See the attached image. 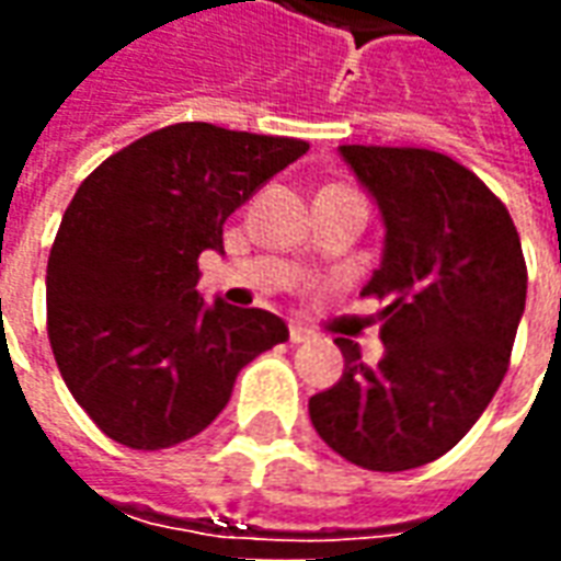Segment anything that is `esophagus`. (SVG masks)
<instances>
[{"mask_svg": "<svg viewBox=\"0 0 561 561\" xmlns=\"http://www.w3.org/2000/svg\"><path fill=\"white\" fill-rule=\"evenodd\" d=\"M288 336H291L294 345L316 340V333H312V330H309V328H304V324H291V328H288Z\"/></svg>", "mask_w": 561, "mask_h": 561, "instance_id": "obj_1", "label": "esophagus"}]
</instances>
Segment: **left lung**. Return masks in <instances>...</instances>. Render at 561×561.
Listing matches in <instances>:
<instances>
[{"instance_id":"8db88e82","label":"left lung","mask_w":561,"mask_h":561,"mask_svg":"<svg viewBox=\"0 0 561 561\" xmlns=\"http://www.w3.org/2000/svg\"><path fill=\"white\" fill-rule=\"evenodd\" d=\"M385 221L381 264L364 294L385 357L336 340L342 378L309 400L316 433L373 471L433 462L469 433L502 385L526 309V261L505 204L433 149L340 147Z\"/></svg>"}]
</instances>
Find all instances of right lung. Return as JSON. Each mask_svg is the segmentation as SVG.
<instances>
[{
    "mask_svg": "<svg viewBox=\"0 0 561 561\" xmlns=\"http://www.w3.org/2000/svg\"><path fill=\"white\" fill-rule=\"evenodd\" d=\"M309 144L176 123L102 161L71 197L47 261V336L71 397L135 450L219 417L249 360L288 340L279 316L197 294L201 252Z\"/></svg>",
    "mask_w": 561,
    "mask_h": 561,
    "instance_id": "add662e5",
    "label": "right lung"
}]
</instances>
